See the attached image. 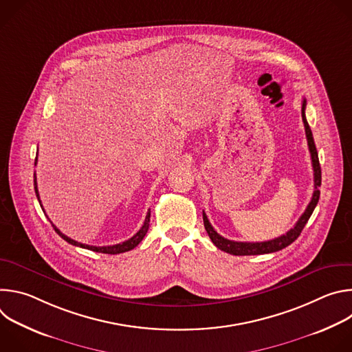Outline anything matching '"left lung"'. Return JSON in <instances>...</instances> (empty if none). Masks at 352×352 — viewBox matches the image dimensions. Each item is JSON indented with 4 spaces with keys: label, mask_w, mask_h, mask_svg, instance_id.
I'll use <instances>...</instances> for the list:
<instances>
[{
    "label": "left lung",
    "mask_w": 352,
    "mask_h": 352,
    "mask_svg": "<svg viewBox=\"0 0 352 352\" xmlns=\"http://www.w3.org/2000/svg\"><path fill=\"white\" fill-rule=\"evenodd\" d=\"M305 109H307V100H302V121L305 125V133H307V139H308V146H309V152H311V159H312V167H314V182H315V190L312 195L311 202L308 205V208L305 209L304 214L299 217V220L296 221V224L294 226V228H291L289 231H287L284 235L270 239V241H265V242H238V241H230L224 236H221L220 234H217V231H214V228L212 227L210 221L208 220V216L204 212V223H205V228L212 239V242L221 250L227 254L235 255V256H248V255H263V254H272V252H277V250H281L284 248H287L288 245H291L300 234V231L304 230L305 224L308 223L309 217L312 216L318 202H319V196H320V190L319 186L322 185V170H320V164H319V157H318V150L315 146V140H314V135L312 131L309 128V124L307 121L305 117Z\"/></svg>",
    "instance_id": "left-lung-1"
}]
</instances>
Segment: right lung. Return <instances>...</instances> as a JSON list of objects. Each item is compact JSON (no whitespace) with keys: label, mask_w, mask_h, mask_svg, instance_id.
Here are the masks:
<instances>
[{"label":"right lung","mask_w":352,"mask_h":352,"mask_svg":"<svg viewBox=\"0 0 352 352\" xmlns=\"http://www.w3.org/2000/svg\"><path fill=\"white\" fill-rule=\"evenodd\" d=\"M36 163H37V157H36V162H34V166H36ZM34 192H36V196H37V199H38V204H41L40 202V196H38V189H37V182H36V174H34ZM41 206V205H40ZM41 209H43V206H41ZM43 212H44V209H43ZM148 223H150V212H147V214H146V219H144V223H143V226H142V228L132 236V238H129L128 241H124V242H121V243H117V245H110V246H91V245H86V243H80V242H76V241H74V239H71L69 236H67V235H64L54 224H53V227H54V230L57 231V234L61 236V238H64L67 242H69V243H72V245H75V246H79V248H83V249H90V250H93V252H98V254H109V255H118V254H122V252H128V250H131V249H133L142 239H143V236L146 235V232H147V230H148Z\"/></svg>","instance_id":"right-lung-1"}]
</instances>
